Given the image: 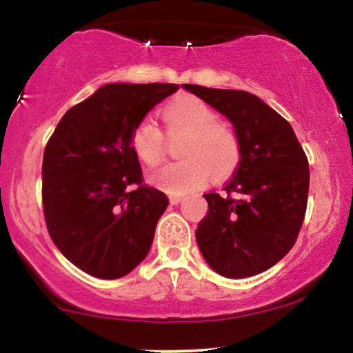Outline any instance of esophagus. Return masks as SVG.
<instances>
[{
  "instance_id": "34e87169",
  "label": "esophagus",
  "mask_w": 353,
  "mask_h": 353,
  "mask_svg": "<svg viewBox=\"0 0 353 353\" xmlns=\"http://www.w3.org/2000/svg\"><path fill=\"white\" fill-rule=\"evenodd\" d=\"M169 201H170V205H179V203L183 201V198H181V196H170Z\"/></svg>"
}]
</instances>
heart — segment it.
<instances>
[{
  "mask_svg": "<svg viewBox=\"0 0 353 353\" xmlns=\"http://www.w3.org/2000/svg\"><path fill=\"white\" fill-rule=\"evenodd\" d=\"M170 137L184 135L181 148L183 162H170L148 174V183L172 196H183L206 183L210 174L221 177L232 172L240 161V142L235 133L218 123L203 99L177 96L162 110ZM132 145L140 161L157 164L165 152L164 133L155 121H140L133 130Z\"/></svg>",
  "mask_w": 353,
  "mask_h": 353,
  "instance_id": "heart-1",
  "label": "heart"
}]
</instances>
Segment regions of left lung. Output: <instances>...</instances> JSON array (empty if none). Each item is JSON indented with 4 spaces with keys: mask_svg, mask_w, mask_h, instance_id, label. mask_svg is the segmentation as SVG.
<instances>
[{
    "mask_svg": "<svg viewBox=\"0 0 353 353\" xmlns=\"http://www.w3.org/2000/svg\"><path fill=\"white\" fill-rule=\"evenodd\" d=\"M233 125L240 161L226 194L208 192L196 242L220 276L270 269L292 248L307 205L310 167L291 125L261 98L236 89L183 84Z\"/></svg>",
    "mask_w": 353,
    "mask_h": 353,
    "instance_id": "8db88e82",
    "label": "left lung"
}]
</instances>
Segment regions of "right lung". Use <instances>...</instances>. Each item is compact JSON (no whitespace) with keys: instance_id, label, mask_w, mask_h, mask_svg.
Instances as JSON below:
<instances>
[{"instance_id":"obj_1","label":"right lung","mask_w":353,"mask_h":353,"mask_svg":"<svg viewBox=\"0 0 353 353\" xmlns=\"http://www.w3.org/2000/svg\"><path fill=\"white\" fill-rule=\"evenodd\" d=\"M177 84H105L65 111L47 142L42 199L47 230L89 276L118 279L147 257L169 199L142 184L137 125ZM130 185H137L128 192Z\"/></svg>"}]
</instances>
